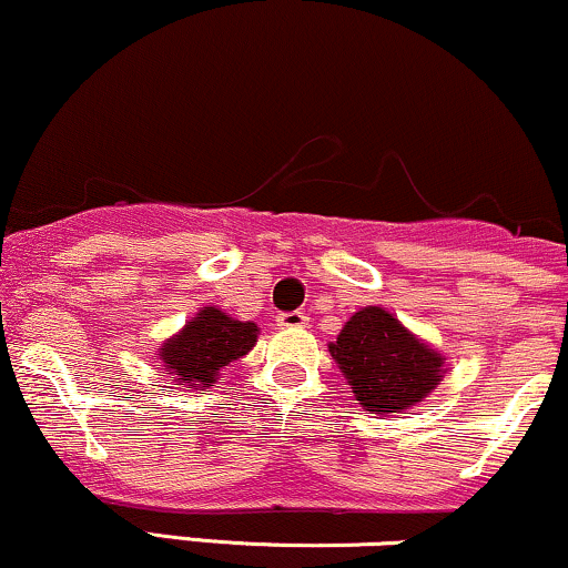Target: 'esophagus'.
Here are the masks:
<instances>
[{"label": "esophagus", "mask_w": 568, "mask_h": 568, "mask_svg": "<svg viewBox=\"0 0 568 568\" xmlns=\"http://www.w3.org/2000/svg\"><path fill=\"white\" fill-rule=\"evenodd\" d=\"M306 323H310V317H306L304 312H283V315H277L280 328L296 331V328H306Z\"/></svg>", "instance_id": "esophagus-1"}]
</instances>
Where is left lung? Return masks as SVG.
<instances>
[{
    "instance_id": "left-lung-1",
    "label": "left lung",
    "mask_w": 568,
    "mask_h": 568,
    "mask_svg": "<svg viewBox=\"0 0 568 568\" xmlns=\"http://www.w3.org/2000/svg\"><path fill=\"white\" fill-rule=\"evenodd\" d=\"M328 352L355 400L371 414H400L403 408L416 406L446 374V357L382 306L355 312L336 342L328 344Z\"/></svg>"
}]
</instances>
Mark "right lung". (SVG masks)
<instances>
[{
    "mask_svg": "<svg viewBox=\"0 0 568 568\" xmlns=\"http://www.w3.org/2000/svg\"><path fill=\"white\" fill-rule=\"evenodd\" d=\"M256 323H240L216 306H202L179 334L160 347L173 382L192 389H207L219 379V371L243 357L256 344Z\"/></svg>",
    "mask_w": 568,
    "mask_h": 568,
    "instance_id": "obj_1",
    "label": "right lung"
}]
</instances>
